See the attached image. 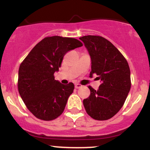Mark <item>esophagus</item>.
<instances>
[{
    "label": "esophagus",
    "mask_w": 150,
    "mask_h": 150,
    "mask_svg": "<svg viewBox=\"0 0 150 150\" xmlns=\"http://www.w3.org/2000/svg\"><path fill=\"white\" fill-rule=\"evenodd\" d=\"M82 85L81 84H80V83H76L75 84V88H81V87H82Z\"/></svg>",
    "instance_id": "esophagus-1"
}]
</instances>
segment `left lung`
<instances>
[{"instance_id":"left-lung-1","label":"left lung","mask_w":150,"mask_h":150,"mask_svg":"<svg viewBox=\"0 0 150 150\" xmlns=\"http://www.w3.org/2000/svg\"><path fill=\"white\" fill-rule=\"evenodd\" d=\"M79 39L91 57L90 76L96 74L101 82L97 90L88 86L91 93L83 99V106L91 118L107 120L120 110L129 92V67L120 51L106 38L88 35Z\"/></svg>"}]
</instances>
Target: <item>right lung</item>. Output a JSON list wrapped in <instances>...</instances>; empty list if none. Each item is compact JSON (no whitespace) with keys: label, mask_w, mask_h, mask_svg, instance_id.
<instances>
[{"label":"right lung","mask_w":150,"mask_h":150,"mask_svg":"<svg viewBox=\"0 0 150 150\" xmlns=\"http://www.w3.org/2000/svg\"><path fill=\"white\" fill-rule=\"evenodd\" d=\"M83 46L79 40L46 37L30 51L18 70V88L28 110L40 120H55L64 112L74 89L73 83L62 84L54 79L64 55Z\"/></svg>","instance_id":"add662e5"}]
</instances>
